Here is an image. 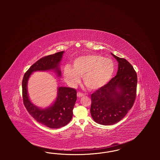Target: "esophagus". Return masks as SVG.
Here are the masks:
<instances>
[{
	"instance_id": "34e87169",
	"label": "esophagus",
	"mask_w": 160,
	"mask_h": 160,
	"mask_svg": "<svg viewBox=\"0 0 160 160\" xmlns=\"http://www.w3.org/2000/svg\"><path fill=\"white\" fill-rule=\"evenodd\" d=\"M77 97H78V98H81V97H83L84 95L82 93L77 92Z\"/></svg>"
}]
</instances>
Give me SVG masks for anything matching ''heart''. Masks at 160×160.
<instances>
[{
	"instance_id": "heart-1",
	"label": "heart",
	"mask_w": 160,
	"mask_h": 160,
	"mask_svg": "<svg viewBox=\"0 0 160 160\" xmlns=\"http://www.w3.org/2000/svg\"><path fill=\"white\" fill-rule=\"evenodd\" d=\"M115 64L110 58L98 54H89L76 58L72 62V68L67 65L63 70V76L69 86L75 88L83 76L84 83L92 91L104 86L112 78Z\"/></svg>"
}]
</instances>
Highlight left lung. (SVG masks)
I'll use <instances>...</instances> for the list:
<instances>
[{
  "instance_id": "left-lung-1",
  "label": "left lung",
  "mask_w": 160,
  "mask_h": 160,
  "mask_svg": "<svg viewBox=\"0 0 160 160\" xmlns=\"http://www.w3.org/2000/svg\"><path fill=\"white\" fill-rule=\"evenodd\" d=\"M118 62L116 76L91 95V114L101 125L119 122L133 106L136 97L137 76L132 66L111 53Z\"/></svg>"
}]
</instances>
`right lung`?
<instances>
[{
    "instance_id": "1",
    "label": "right lung",
    "mask_w": 160,
    "mask_h": 160,
    "mask_svg": "<svg viewBox=\"0 0 160 160\" xmlns=\"http://www.w3.org/2000/svg\"><path fill=\"white\" fill-rule=\"evenodd\" d=\"M64 53V51L58 52L38 60L27 71L22 81L24 106L37 122L50 128H59L71 121L77 100L76 91L67 87H58L54 101L50 106L42 108L32 102L28 94V84L32 74L36 71H53L58 76L61 77L60 64Z\"/></svg>"
}]
</instances>
